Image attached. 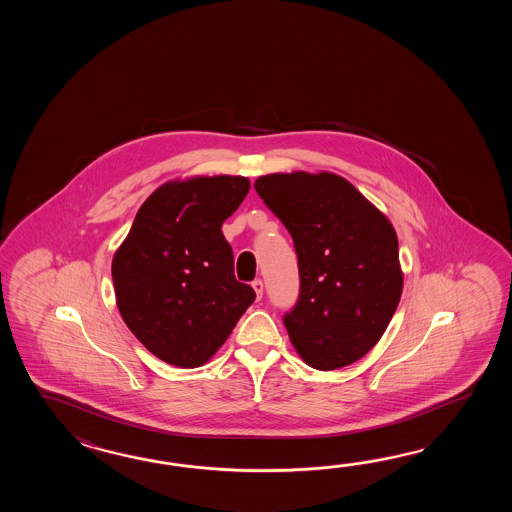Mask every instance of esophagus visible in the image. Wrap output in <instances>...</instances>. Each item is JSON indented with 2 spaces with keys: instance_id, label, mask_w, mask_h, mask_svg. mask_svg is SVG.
<instances>
[{
  "instance_id": "esophagus-1",
  "label": "esophagus",
  "mask_w": 512,
  "mask_h": 512,
  "mask_svg": "<svg viewBox=\"0 0 512 512\" xmlns=\"http://www.w3.org/2000/svg\"><path fill=\"white\" fill-rule=\"evenodd\" d=\"M252 289H254V293H256V298L261 300V296H263V282H261V280H254V282H252Z\"/></svg>"
}]
</instances>
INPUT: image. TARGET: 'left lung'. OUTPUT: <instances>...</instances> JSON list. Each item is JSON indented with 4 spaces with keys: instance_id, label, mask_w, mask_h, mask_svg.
<instances>
[{
    "instance_id": "left-lung-1",
    "label": "left lung",
    "mask_w": 512,
    "mask_h": 512,
    "mask_svg": "<svg viewBox=\"0 0 512 512\" xmlns=\"http://www.w3.org/2000/svg\"><path fill=\"white\" fill-rule=\"evenodd\" d=\"M254 188L294 241L300 296L283 316L296 353L315 370L362 359L403 294L390 219L331 172L261 175Z\"/></svg>"
}]
</instances>
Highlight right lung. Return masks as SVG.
Masks as SVG:
<instances>
[{"label": "right lung", "instance_id": "1", "mask_svg": "<svg viewBox=\"0 0 512 512\" xmlns=\"http://www.w3.org/2000/svg\"><path fill=\"white\" fill-rule=\"evenodd\" d=\"M251 183L197 175L159 186L133 219L111 263L120 316L142 346L177 368L203 366L254 302L234 276L221 225Z\"/></svg>", "mask_w": 512, "mask_h": 512}]
</instances>
